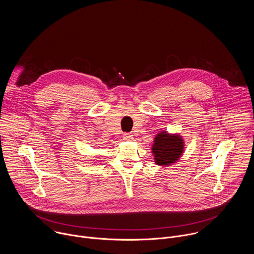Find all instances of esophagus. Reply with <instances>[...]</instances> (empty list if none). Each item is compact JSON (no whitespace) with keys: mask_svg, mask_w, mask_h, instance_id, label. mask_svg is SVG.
<instances>
[{"mask_svg":"<svg viewBox=\"0 0 254 254\" xmlns=\"http://www.w3.org/2000/svg\"><path fill=\"white\" fill-rule=\"evenodd\" d=\"M124 139H126V140H132L133 139V135L131 133H125L124 134Z\"/></svg>","mask_w":254,"mask_h":254,"instance_id":"esophagus-1","label":"esophagus"}]
</instances>
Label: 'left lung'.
Listing matches in <instances>:
<instances>
[{
	"instance_id": "obj_1",
	"label": "left lung",
	"mask_w": 254,
	"mask_h": 254,
	"mask_svg": "<svg viewBox=\"0 0 254 254\" xmlns=\"http://www.w3.org/2000/svg\"><path fill=\"white\" fill-rule=\"evenodd\" d=\"M185 142L179 133H170L162 130L157 133L152 146L154 162L161 167L175 164L183 155Z\"/></svg>"
}]
</instances>
